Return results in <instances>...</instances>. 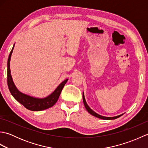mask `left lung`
I'll use <instances>...</instances> for the list:
<instances>
[{
  "label": "left lung",
  "mask_w": 148,
  "mask_h": 148,
  "mask_svg": "<svg viewBox=\"0 0 148 148\" xmlns=\"http://www.w3.org/2000/svg\"><path fill=\"white\" fill-rule=\"evenodd\" d=\"M83 103H84V107H85V108L86 109L88 112L90 114H91L94 116H95V117H97V118H99L102 119H114L118 118L119 117H120L121 116H122V114H121V115H119V116H114V117H106V116H103L100 115L99 114H97V113H96L95 111H93V110L88 106V105L87 104V103H86V100H85V98H84V93L83 94Z\"/></svg>",
  "instance_id": "1"
}]
</instances>
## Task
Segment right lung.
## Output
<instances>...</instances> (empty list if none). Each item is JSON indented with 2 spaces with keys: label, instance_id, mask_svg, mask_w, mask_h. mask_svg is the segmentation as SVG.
I'll return each instance as SVG.
<instances>
[{
  "label": "right lung",
  "instance_id": "add662e5",
  "mask_svg": "<svg viewBox=\"0 0 148 148\" xmlns=\"http://www.w3.org/2000/svg\"><path fill=\"white\" fill-rule=\"evenodd\" d=\"M14 47V45L13 47H12V48L10 52V54L9 55L8 60V85L11 95L13 96L14 98L18 102H19L21 104L23 105L25 108H27V109L30 110V111H42V110L48 109L49 108H51L53 106H54L55 104V103L57 102L63 88H64L65 83L67 82L68 79H65L63 81V82H62L59 84L58 86L55 89L54 92L51 94H50L49 96L45 97V98H36V97L27 95L26 94H24L20 92V91L16 88V87L11 75L10 60Z\"/></svg>",
  "mask_w": 148,
  "mask_h": 148
}]
</instances>
